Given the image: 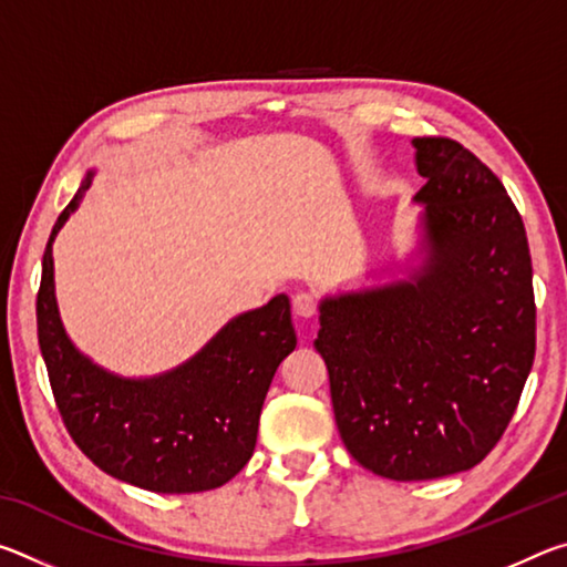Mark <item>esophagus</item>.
<instances>
[{"mask_svg": "<svg viewBox=\"0 0 567 567\" xmlns=\"http://www.w3.org/2000/svg\"><path fill=\"white\" fill-rule=\"evenodd\" d=\"M292 312H295L300 320H310V318H315V312H318V300H315V297L307 295V292L295 295Z\"/></svg>", "mask_w": 567, "mask_h": 567, "instance_id": "esophagus-1", "label": "esophagus"}]
</instances>
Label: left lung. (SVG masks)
Here are the masks:
<instances>
[{
	"instance_id": "obj_1",
	"label": "left lung",
	"mask_w": 567,
	"mask_h": 567,
	"mask_svg": "<svg viewBox=\"0 0 567 567\" xmlns=\"http://www.w3.org/2000/svg\"><path fill=\"white\" fill-rule=\"evenodd\" d=\"M412 147L425 177L417 262L392 282L322 297L315 340L344 447L402 483L491 453L535 358L530 249L503 182L455 140Z\"/></svg>"
}]
</instances>
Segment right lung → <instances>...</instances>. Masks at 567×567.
I'll use <instances>...</instances> for the list:
<instances>
[{"label": "right lung", "mask_w": 567, "mask_h": 567, "mask_svg": "<svg viewBox=\"0 0 567 567\" xmlns=\"http://www.w3.org/2000/svg\"><path fill=\"white\" fill-rule=\"evenodd\" d=\"M94 169L56 217L42 257L37 334L66 430L104 473L142 491H215L255 453L275 370L295 350L290 297L237 315L175 370L122 378L76 350L54 295V237L80 207Z\"/></svg>", "instance_id": "obj_1"}]
</instances>
